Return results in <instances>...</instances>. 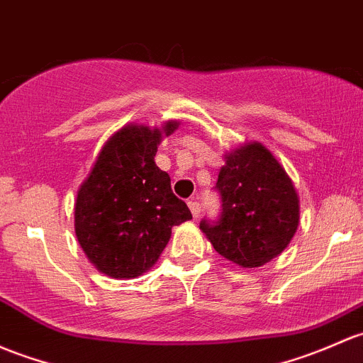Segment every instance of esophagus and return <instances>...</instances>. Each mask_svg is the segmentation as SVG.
<instances>
[{"label":"esophagus","instance_id":"esophagus-1","mask_svg":"<svg viewBox=\"0 0 363 363\" xmlns=\"http://www.w3.org/2000/svg\"><path fill=\"white\" fill-rule=\"evenodd\" d=\"M188 207H189V211H191L193 217H198V216H200V203H198V201L189 200V201H188Z\"/></svg>","mask_w":363,"mask_h":363}]
</instances>
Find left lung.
I'll return each mask as SVG.
<instances>
[{
  "instance_id": "8db88e82",
  "label": "left lung",
  "mask_w": 363,
  "mask_h": 363,
  "mask_svg": "<svg viewBox=\"0 0 363 363\" xmlns=\"http://www.w3.org/2000/svg\"><path fill=\"white\" fill-rule=\"evenodd\" d=\"M216 189L223 212L200 230L223 257L242 268L266 264L291 243L299 226V196L291 177L261 143L228 152Z\"/></svg>"
}]
</instances>
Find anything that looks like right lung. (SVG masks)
<instances>
[{
  "mask_svg": "<svg viewBox=\"0 0 363 363\" xmlns=\"http://www.w3.org/2000/svg\"><path fill=\"white\" fill-rule=\"evenodd\" d=\"M162 128L127 125L104 144L78 189L74 231L89 261L111 278H135L158 261L172 228L191 219L188 205L155 163Z\"/></svg>",
  "mask_w": 363,
  "mask_h": 363,
  "instance_id": "right-lung-1",
  "label": "right lung"
}]
</instances>
